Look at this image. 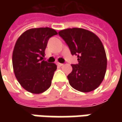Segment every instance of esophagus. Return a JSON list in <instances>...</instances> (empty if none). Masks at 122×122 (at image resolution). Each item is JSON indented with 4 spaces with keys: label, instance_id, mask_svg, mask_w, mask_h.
I'll list each match as a JSON object with an SVG mask.
<instances>
[{
    "label": "esophagus",
    "instance_id": "34e87169",
    "mask_svg": "<svg viewBox=\"0 0 122 122\" xmlns=\"http://www.w3.org/2000/svg\"><path fill=\"white\" fill-rule=\"evenodd\" d=\"M57 65H58V66H62L63 65V64L60 63V62H58V63H57Z\"/></svg>",
    "mask_w": 122,
    "mask_h": 122
}]
</instances>
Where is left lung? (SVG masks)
Listing matches in <instances>:
<instances>
[{
	"instance_id": "left-lung-1",
	"label": "left lung",
	"mask_w": 122,
	"mask_h": 122,
	"mask_svg": "<svg viewBox=\"0 0 122 122\" xmlns=\"http://www.w3.org/2000/svg\"><path fill=\"white\" fill-rule=\"evenodd\" d=\"M72 55L77 56L78 64H71L67 76L74 89L82 92L93 91L101 85L107 69V56L100 39L90 31L73 28L58 32Z\"/></svg>"
}]
</instances>
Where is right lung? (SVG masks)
<instances>
[{
    "instance_id": "add662e5",
    "label": "right lung",
    "mask_w": 122,
    "mask_h": 122,
    "mask_svg": "<svg viewBox=\"0 0 122 122\" xmlns=\"http://www.w3.org/2000/svg\"><path fill=\"white\" fill-rule=\"evenodd\" d=\"M57 34L47 27L32 28L17 40L12 56L13 71L18 82L29 92L41 94L51 86L57 66L43 59L48 41Z\"/></svg>"
}]
</instances>
